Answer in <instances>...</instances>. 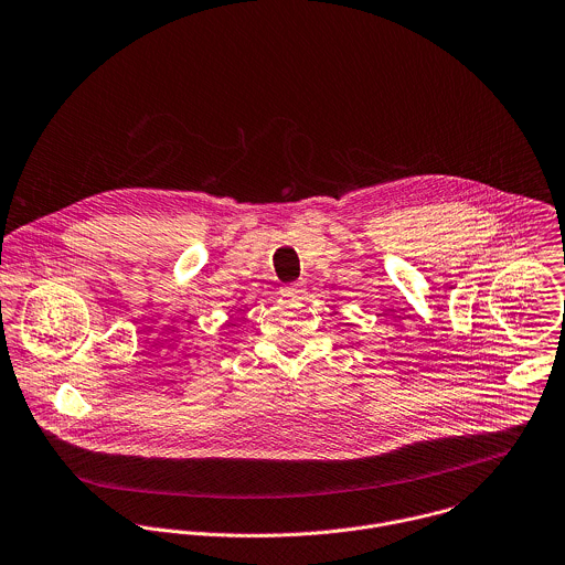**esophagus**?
Listing matches in <instances>:
<instances>
[{"mask_svg": "<svg viewBox=\"0 0 565 565\" xmlns=\"http://www.w3.org/2000/svg\"><path fill=\"white\" fill-rule=\"evenodd\" d=\"M280 294L285 296V298H300L302 294H305V287H302V282H294V285H285L282 289H280Z\"/></svg>", "mask_w": 565, "mask_h": 565, "instance_id": "obj_1", "label": "esophagus"}]
</instances>
